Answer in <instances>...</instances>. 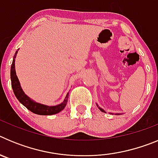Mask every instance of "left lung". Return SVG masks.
Listing matches in <instances>:
<instances>
[{"label": "left lung", "mask_w": 158, "mask_h": 158, "mask_svg": "<svg viewBox=\"0 0 158 158\" xmlns=\"http://www.w3.org/2000/svg\"><path fill=\"white\" fill-rule=\"evenodd\" d=\"M99 109H100V111H102V112H105V111H104V110L102 109V108H100V107H99Z\"/></svg>", "instance_id": "1"}]
</instances>
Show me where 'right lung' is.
Wrapping results in <instances>:
<instances>
[{"mask_svg":"<svg viewBox=\"0 0 158 158\" xmlns=\"http://www.w3.org/2000/svg\"><path fill=\"white\" fill-rule=\"evenodd\" d=\"M17 52L18 51H16L15 53L13 61H12V65H11V84H12V88L14 94H15L16 98L18 99V100L24 107H27L29 111L35 113V114H37V115H54V114H57V113L60 112L62 110H63L64 107L66 105L67 101H68V97H69L68 94L66 95L65 100H64L62 104L56 106H47L39 104V103H36V102L31 100L27 95L24 94L21 87H20V84H19L17 76L16 74V70H15V58H16V54H17Z\"/></svg>","mask_w":158,"mask_h":158,"instance_id":"1","label":"right lung"}]
</instances>
